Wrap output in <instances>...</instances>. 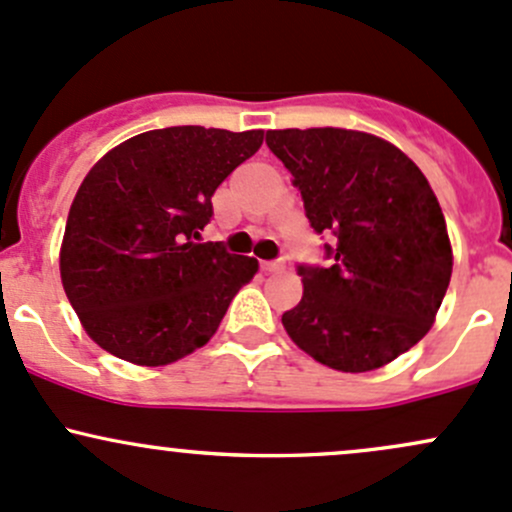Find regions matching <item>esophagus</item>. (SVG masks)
Here are the masks:
<instances>
[{"label":"esophagus","mask_w":512,"mask_h":512,"mask_svg":"<svg viewBox=\"0 0 512 512\" xmlns=\"http://www.w3.org/2000/svg\"><path fill=\"white\" fill-rule=\"evenodd\" d=\"M261 268H263V271H266V273H280L285 266H283V261H263Z\"/></svg>","instance_id":"34e87169"}]
</instances>
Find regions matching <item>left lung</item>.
I'll list each match as a JSON object with an SVG mask.
<instances>
[{
  "label": "left lung",
  "mask_w": 512,
  "mask_h": 512,
  "mask_svg": "<svg viewBox=\"0 0 512 512\" xmlns=\"http://www.w3.org/2000/svg\"><path fill=\"white\" fill-rule=\"evenodd\" d=\"M293 175L327 266L298 263L302 300L283 327L346 373L386 366L430 332L452 278L442 207L400 148L349 129L266 131Z\"/></svg>",
  "instance_id": "1"
}]
</instances>
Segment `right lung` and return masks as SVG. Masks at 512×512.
I'll list each match as a JSON object with an SVG mask.
<instances>
[{
	"instance_id": "1",
	"label": "right lung",
	"mask_w": 512,
	"mask_h": 512,
	"mask_svg": "<svg viewBox=\"0 0 512 512\" xmlns=\"http://www.w3.org/2000/svg\"><path fill=\"white\" fill-rule=\"evenodd\" d=\"M263 131L168 126L134 136L82 180L60 278L85 332L109 354L163 366L210 342L258 261L205 241L212 195Z\"/></svg>"
}]
</instances>
